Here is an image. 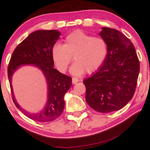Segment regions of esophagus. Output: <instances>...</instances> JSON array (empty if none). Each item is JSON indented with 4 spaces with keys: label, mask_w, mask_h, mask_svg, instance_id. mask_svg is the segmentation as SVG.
<instances>
[{
    "label": "esophagus",
    "mask_w": 150,
    "mask_h": 150,
    "mask_svg": "<svg viewBox=\"0 0 150 150\" xmlns=\"http://www.w3.org/2000/svg\"><path fill=\"white\" fill-rule=\"evenodd\" d=\"M80 81L79 79H78L77 78H75V77H73V79H72V83L73 84H75V83H77V82H79Z\"/></svg>",
    "instance_id": "34e87169"
}]
</instances>
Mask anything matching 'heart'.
<instances>
[{"label": "heart", "instance_id": "heart-1", "mask_svg": "<svg viewBox=\"0 0 150 150\" xmlns=\"http://www.w3.org/2000/svg\"><path fill=\"white\" fill-rule=\"evenodd\" d=\"M108 54L105 40L77 30L68 35L64 44L57 43L52 46V57L58 70L64 73L69 64L75 61L70 69L71 74L79 76L85 71L91 73L104 63Z\"/></svg>", "mask_w": 150, "mask_h": 150}]
</instances>
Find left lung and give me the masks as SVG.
<instances>
[{
  "label": "left lung",
  "mask_w": 150,
  "mask_h": 150,
  "mask_svg": "<svg viewBox=\"0 0 150 150\" xmlns=\"http://www.w3.org/2000/svg\"><path fill=\"white\" fill-rule=\"evenodd\" d=\"M99 35L106 41L108 54L101 67L83 80L86 100L102 113L117 111L132 99L139 73V61L131 40L119 31L102 28Z\"/></svg>",
  "instance_id": "1"
}]
</instances>
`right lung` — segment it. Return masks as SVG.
<instances>
[{
    "label": "right lung",
    "instance_id": "add662e5",
    "mask_svg": "<svg viewBox=\"0 0 150 150\" xmlns=\"http://www.w3.org/2000/svg\"><path fill=\"white\" fill-rule=\"evenodd\" d=\"M61 32L53 30H38L30 33L13 51L8 66V77L13 100L28 118L38 122H50L57 119L64 108V95L72 85L71 77L62 74L54 68L52 48L60 38ZM32 65L39 68L45 77L47 84V101L38 113L26 111L18 104L12 86V77L20 66Z\"/></svg>",
    "mask_w": 150,
    "mask_h": 150
}]
</instances>
